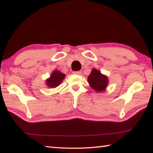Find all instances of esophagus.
I'll return each mask as SVG.
<instances>
[{"label": "esophagus", "mask_w": 153, "mask_h": 153, "mask_svg": "<svg viewBox=\"0 0 153 153\" xmlns=\"http://www.w3.org/2000/svg\"><path fill=\"white\" fill-rule=\"evenodd\" d=\"M73 74L75 75H81L82 74V71H74Z\"/></svg>", "instance_id": "34e87169"}]
</instances>
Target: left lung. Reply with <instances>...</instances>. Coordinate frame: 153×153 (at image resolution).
Segmentation results:
<instances>
[{
    "label": "left lung",
    "instance_id": "8db88e82",
    "mask_svg": "<svg viewBox=\"0 0 153 153\" xmlns=\"http://www.w3.org/2000/svg\"><path fill=\"white\" fill-rule=\"evenodd\" d=\"M88 82L90 86L96 92H102L105 91L108 84V77L101 74L97 69H92L91 73L88 77Z\"/></svg>",
    "mask_w": 153,
    "mask_h": 153
}]
</instances>
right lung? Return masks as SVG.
I'll return each mask as SVG.
<instances>
[{
  "label": "right lung",
  "instance_id": "obj_1",
  "mask_svg": "<svg viewBox=\"0 0 153 153\" xmlns=\"http://www.w3.org/2000/svg\"><path fill=\"white\" fill-rule=\"evenodd\" d=\"M65 76V74L56 69L52 72L50 77L46 79V85L51 88H55L61 84Z\"/></svg>",
  "mask_w": 153,
  "mask_h": 153
}]
</instances>
